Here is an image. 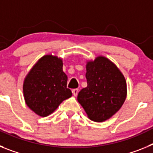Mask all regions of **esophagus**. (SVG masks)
Wrapping results in <instances>:
<instances>
[{"label":"esophagus","instance_id":"1","mask_svg":"<svg viewBox=\"0 0 153 153\" xmlns=\"http://www.w3.org/2000/svg\"><path fill=\"white\" fill-rule=\"evenodd\" d=\"M78 92H79V90H78V89H74V90H72V93H73V94H74V96H77V94H78Z\"/></svg>","mask_w":153,"mask_h":153}]
</instances>
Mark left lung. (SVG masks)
<instances>
[{
  "instance_id": "1",
  "label": "left lung",
  "mask_w": 153,
  "mask_h": 153,
  "mask_svg": "<svg viewBox=\"0 0 153 153\" xmlns=\"http://www.w3.org/2000/svg\"><path fill=\"white\" fill-rule=\"evenodd\" d=\"M86 78L87 86L78 93V102L90 120L105 121L117 113L125 101V77L113 62L98 56L86 64Z\"/></svg>"
}]
</instances>
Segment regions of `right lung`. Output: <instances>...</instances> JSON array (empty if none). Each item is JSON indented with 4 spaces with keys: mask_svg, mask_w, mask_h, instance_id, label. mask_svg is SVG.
Wrapping results in <instances>:
<instances>
[{
    "mask_svg": "<svg viewBox=\"0 0 153 153\" xmlns=\"http://www.w3.org/2000/svg\"><path fill=\"white\" fill-rule=\"evenodd\" d=\"M67 84V76L63 71L61 59L46 55L33 66L24 79L25 102L40 117L49 116L72 96Z\"/></svg>",
    "mask_w": 153,
    "mask_h": 153,
    "instance_id": "obj_1",
    "label": "right lung"
}]
</instances>
